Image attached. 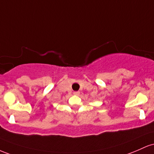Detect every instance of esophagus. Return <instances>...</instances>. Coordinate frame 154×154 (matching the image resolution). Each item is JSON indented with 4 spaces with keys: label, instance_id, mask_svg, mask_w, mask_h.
Returning <instances> with one entry per match:
<instances>
[{
    "label": "esophagus",
    "instance_id": "34e87169",
    "mask_svg": "<svg viewBox=\"0 0 154 154\" xmlns=\"http://www.w3.org/2000/svg\"><path fill=\"white\" fill-rule=\"evenodd\" d=\"M73 94L74 95H79V94H80V91H74L73 92Z\"/></svg>",
    "mask_w": 154,
    "mask_h": 154
}]
</instances>
